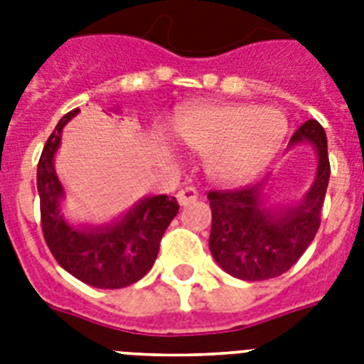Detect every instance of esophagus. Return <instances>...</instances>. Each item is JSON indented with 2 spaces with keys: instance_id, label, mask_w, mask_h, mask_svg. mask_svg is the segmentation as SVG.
Returning a JSON list of instances; mask_svg holds the SVG:
<instances>
[{
  "instance_id": "1",
  "label": "esophagus",
  "mask_w": 364,
  "mask_h": 364,
  "mask_svg": "<svg viewBox=\"0 0 364 364\" xmlns=\"http://www.w3.org/2000/svg\"><path fill=\"white\" fill-rule=\"evenodd\" d=\"M177 200H179V204L181 205H188L193 204L198 200V191L194 187H185L181 188L179 193H177Z\"/></svg>"
}]
</instances>
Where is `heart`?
I'll list each match as a JSON object with an SVG mask.
<instances>
[{"mask_svg":"<svg viewBox=\"0 0 364 364\" xmlns=\"http://www.w3.org/2000/svg\"><path fill=\"white\" fill-rule=\"evenodd\" d=\"M285 132L274 109L245 104H205L176 117L173 134L205 156L210 176L223 183L247 179L270 159Z\"/></svg>","mask_w":364,"mask_h":364,"instance_id":"1","label":"heart"}]
</instances>
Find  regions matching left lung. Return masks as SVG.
<instances>
[{
  "mask_svg": "<svg viewBox=\"0 0 364 364\" xmlns=\"http://www.w3.org/2000/svg\"><path fill=\"white\" fill-rule=\"evenodd\" d=\"M311 143L317 153L316 181L302 202L270 208L262 198L268 177L251 187L210 191V251L217 264L245 282L282 276L314 242L328 187L331 164L327 134L317 121H306L289 145Z\"/></svg>",
  "mask_w": 364,
  "mask_h": 364,
  "instance_id": "1",
  "label": "left lung"
}]
</instances>
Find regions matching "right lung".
I'll list each match as a JSON object with an SVG mask.
<instances>
[{
	"mask_svg": "<svg viewBox=\"0 0 364 364\" xmlns=\"http://www.w3.org/2000/svg\"><path fill=\"white\" fill-rule=\"evenodd\" d=\"M77 113L79 109H73L60 119L37 164L43 236L58 264L77 279L98 289L128 287L153 268L160 240L179 204L173 196L160 194L143 198L121 221L105 227H73L65 221L60 213L64 188L54 171V154L62 128Z\"/></svg>",
	"mask_w": 364,
	"mask_h": 364,
	"instance_id": "1",
	"label": "right lung"
}]
</instances>
